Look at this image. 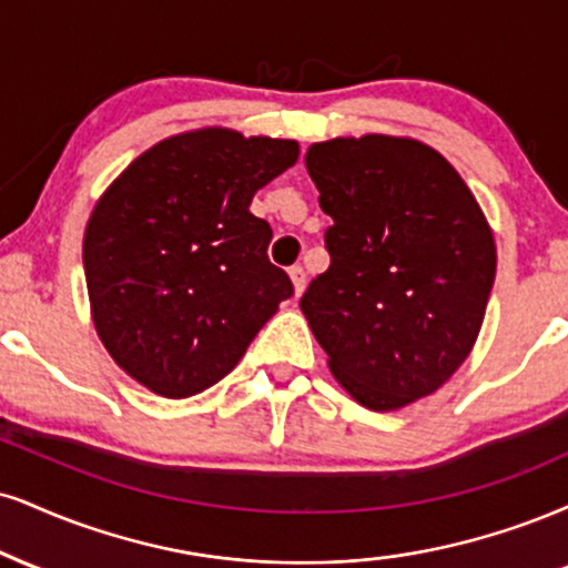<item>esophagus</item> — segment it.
<instances>
[{
    "label": "esophagus",
    "instance_id": "obj_1",
    "mask_svg": "<svg viewBox=\"0 0 568 568\" xmlns=\"http://www.w3.org/2000/svg\"><path fill=\"white\" fill-rule=\"evenodd\" d=\"M288 275H291V283H293V296H302V293H304V285H306V275H304V270H302V266H291Z\"/></svg>",
    "mask_w": 568,
    "mask_h": 568
}]
</instances>
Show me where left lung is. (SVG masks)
<instances>
[{
	"label": "left lung",
	"instance_id": "left-lung-1",
	"mask_svg": "<svg viewBox=\"0 0 568 568\" xmlns=\"http://www.w3.org/2000/svg\"><path fill=\"white\" fill-rule=\"evenodd\" d=\"M331 266L302 312L333 378L375 413L434 394L479 338L497 248L455 166L413 136H336L306 150Z\"/></svg>",
	"mask_w": 568,
	"mask_h": 568
}]
</instances>
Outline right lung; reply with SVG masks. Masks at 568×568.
<instances>
[{"instance_id": "1", "label": "right lung", "mask_w": 568, "mask_h": 568, "mask_svg": "<svg viewBox=\"0 0 568 568\" xmlns=\"http://www.w3.org/2000/svg\"><path fill=\"white\" fill-rule=\"evenodd\" d=\"M298 159L296 140L209 126L174 134L111 182L84 230L94 331L121 371L169 399L241 362L293 293L266 258L256 190Z\"/></svg>"}]
</instances>
